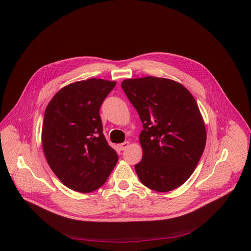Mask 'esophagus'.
Returning <instances> with one entry per match:
<instances>
[{"instance_id":"esophagus-1","label":"esophagus","mask_w":251,"mask_h":251,"mask_svg":"<svg viewBox=\"0 0 251 251\" xmlns=\"http://www.w3.org/2000/svg\"><path fill=\"white\" fill-rule=\"evenodd\" d=\"M128 146H129V141H125V143H123V144H120V145H119V149L121 150V151H124L125 149H127V148H128Z\"/></svg>"}]
</instances>
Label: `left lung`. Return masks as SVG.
Returning a JSON list of instances; mask_svg holds the SVG:
<instances>
[{
  "label": "left lung",
  "instance_id": "obj_1",
  "mask_svg": "<svg viewBox=\"0 0 251 251\" xmlns=\"http://www.w3.org/2000/svg\"><path fill=\"white\" fill-rule=\"evenodd\" d=\"M143 122L140 181L156 192L180 187L192 176L206 145L202 115L191 92L170 79L145 77L121 83Z\"/></svg>",
  "mask_w": 251,
  "mask_h": 251
}]
</instances>
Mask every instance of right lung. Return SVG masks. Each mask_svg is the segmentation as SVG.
Here are the masks:
<instances>
[{
  "label": "right lung",
  "mask_w": 251,
  "mask_h": 251,
  "mask_svg": "<svg viewBox=\"0 0 251 251\" xmlns=\"http://www.w3.org/2000/svg\"><path fill=\"white\" fill-rule=\"evenodd\" d=\"M115 81L88 79L61 88L48 103L42 127L46 160L71 190L90 193L100 188L118 162L102 133L100 108Z\"/></svg>",
  "instance_id": "1"
}]
</instances>
